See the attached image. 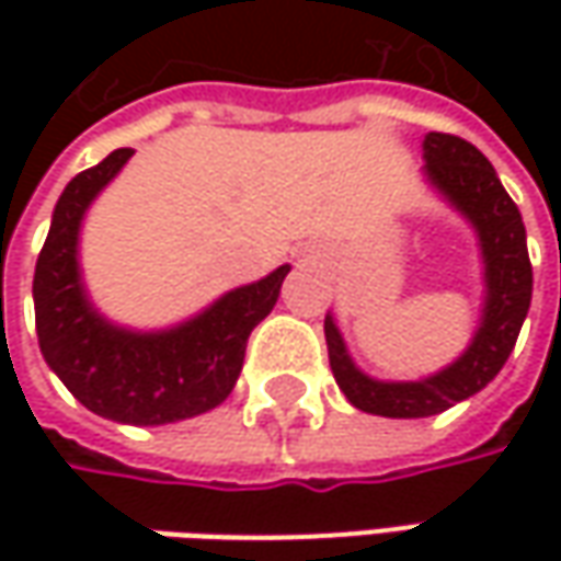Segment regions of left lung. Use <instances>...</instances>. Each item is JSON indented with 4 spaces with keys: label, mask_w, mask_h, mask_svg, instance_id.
<instances>
[{
    "label": "left lung",
    "mask_w": 561,
    "mask_h": 561,
    "mask_svg": "<svg viewBox=\"0 0 561 561\" xmlns=\"http://www.w3.org/2000/svg\"><path fill=\"white\" fill-rule=\"evenodd\" d=\"M424 159L427 178L478 227L486 262V309L468 353L440 375L412 383H380L362 375L346 356L334 321L324 318L328 356L340 390L356 409L383 419H427L484 390L515 350L534 290L522 211L481 149L453 134H427Z\"/></svg>",
    "instance_id": "obj_1"
}]
</instances>
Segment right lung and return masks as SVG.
Instances as JSON below:
<instances>
[{"label": "right lung", "mask_w": 561, "mask_h": 561, "mask_svg": "<svg viewBox=\"0 0 561 561\" xmlns=\"http://www.w3.org/2000/svg\"><path fill=\"white\" fill-rule=\"evenodd\" d=\"M134 149L80 171L55 205L33 271L39 353L90 412L121 424H168L225 402L243 368L252 328L274 309L287 265L227 293L208 312L164 334H130L102 321L80 290L77 230L87 205Z\"/></svg>", "instance_id": "1"}]
</instances>
